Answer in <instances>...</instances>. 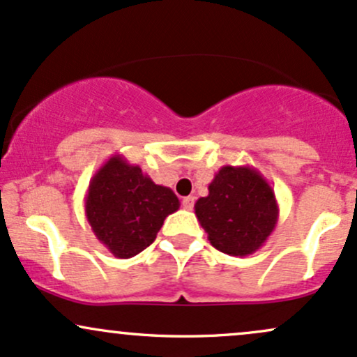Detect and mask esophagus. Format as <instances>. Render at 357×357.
I'll list each match as a JSON object with an SVG mask.
<instances>
[{"instance_id": "1", "label": "esophagus", "mask_w": 357, "mask_h": 357, "mask_svg": "<svg viewBox=\"0 0 357 357\" xmlns=\"http://www.w3.org/2000/svg\"><path fill=\"white\" fill-rule=\"evenodd\" d=\"M181 205H183V208H185V210H193L195 198H193V197H186V198H183Z\"/></svg>"}]
</instances>
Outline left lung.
Returning a JSON list of instances; mask_svg holds the SVG:
<instances>
[{
    "label": "left lung",
    "mask_w": 357,
    "mask_h": 357,
    "mask_svg": "<svg viewBox=\"0 0 357 357\" xmlns=\"http://www.w3.org/2000/svg\"><path fill=\"white\" fill-rule=\"evenodd\" d=\"M210 244L223 254L244 257L264 245L278 223L271 185L250 166H223L208 185V197L195 203Z\"/></svg>",
    "instance_id": "obj_1"
}]
</instances>
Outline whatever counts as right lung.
<instances>
[{"label":"right lung","instance_id":"right-lung-1","mask_svg":"<svg viewBox=\"0 0 357 357\" xmlns=\"http://www.w3.org/2000/svg\"><path fill=\"white\" fill-rule=\"evenodd\" d=\"M179 208L171 188L155 185L123 155H112L95 172L84 211L101 244L119 259H128L154 242L167 215Z\"/></svg>","mask_w":357,"mask_h":357}]
</instances>
